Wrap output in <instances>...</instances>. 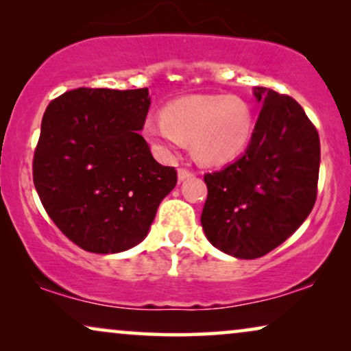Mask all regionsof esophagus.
Returning a JSON list of instances; mask_svg holds the SVG:
<instances>
[{
	"instance_id": "obj_1",
	"label": "esophagus",
	"mask_w": 351,
	"mask_h": 351,
	"mask_svg": "<svg viewBox=\"0 0 351 351\" xmlns=\"http://www.w3.org/2000/svg\"><path fill=\"white\" fill-rule=\"evenodd\" d=\"M177 176H179V180H185L189 179V177H191V171L186 169V167H179V172H177Z\"/></svg>"
}]
</instances>
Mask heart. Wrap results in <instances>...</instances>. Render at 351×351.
<instances>
[{"label":"heart","mask_w":351,"mask_h":351,"mask_svg":"<svg viewBox=\"0 0 351 351\" xmlns=\"http://www.w3.org/2000/svg\"><path fill=\"white\" fill-rule=\"evenodd\" d=\"M256 119L246 100L237 95H191L167 105L162 119L148 118L145 134L162 150L191 142L199 161H233L251 142Z\"/></svg>","instance_id":"b5f03b06"}]
</instances>
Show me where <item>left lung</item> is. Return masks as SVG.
<instances>
[{"label":"left lung","mask_w":351,"mask_h":351,"mask_svg":"<svg viewBox=\"0 0 351 351\" xmlns=\"http://www.w3.org/2000/svg\"><path fill=\"white\" fill-rule=\"evenodd\" d=\"M262 104L244 155L204 174L201 225L213 246L257 258L304 223L318 195L319 136L304 108L286 94L254 90Z\"/></svg>","instance_id":"left-lung-1"}]
</instances>
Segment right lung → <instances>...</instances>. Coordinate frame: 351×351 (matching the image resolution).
<instances>
[{"label":"right lung","mask_w":351,"mask_h":351,"mask_svg":"<svg viewBox=\"0 0 351 351\" xmlns=\"http://www.w3.org/2000/svg\"><path fill=\"white\" fill-rule=\"evenodd\" d=\"M148 89L78 88L47 105L33 184L57 228L88 252L114 254L147 237L177 171L161 166L137 131Z\"/></svg>","instance_id":"right-lung-1"}]
</instances>
